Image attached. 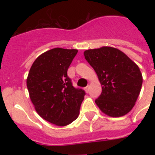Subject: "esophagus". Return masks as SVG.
<instances>
[{
  "label": "esophagus",
  "instance_id": "esophagus-1",
  "mask_svg": "<svg viewBox=\"0 0 155 155\" xmlns=\"http://www.w3.org/2000/svg\"><path fill=\"white\" fill-rule=\"evenodd\" d=\"M84 90H85V92H89V87H88V86L85 87Z\"/></svg>",
  "mask_w": 155,
  "mask_h": 155
}]
</instances>
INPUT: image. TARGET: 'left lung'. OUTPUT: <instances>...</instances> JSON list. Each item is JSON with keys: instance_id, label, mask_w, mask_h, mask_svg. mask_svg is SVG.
<instances>
[{"instance_id": "left-lung-1", "label": "left lung", "mask_w": 155, "mask_h": 155, "mask_svg": "<svg viewBox=\"0 0 155 155\" xmlns=\"http://www.w3.org/2000/svg\"><path fill=\"white\" fill-rule=\"evenodd\" d=\"M84 54L102 86L101 94L95 101L100 109L113 117L127 114L142 88V75L138 66L114 47L87 50Z\"/></svg>"}]
</instances>
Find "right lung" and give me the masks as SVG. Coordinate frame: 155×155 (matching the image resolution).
I'll return each instance as SVG.
<instances>
[{
    "label": "right lung",
    "mask_w": 155,
    "mask_h": 155,
    "mask_svg": "<svg viewBox=\"0 0 155 155\" xmlns=\"http://www.w3.org/2000/svg\"><path fill=\"white\" fill-rule=\"evenodd\" d=\"M78 51L54 48L38 57L30 68L26 85L38 115L58 126L74 121L80 114L85 92L73 87L68 69Z\"/></svg>",
    "instance_id": "right-lung-1"
}]
</instances>
